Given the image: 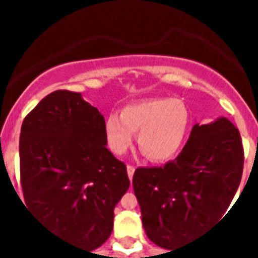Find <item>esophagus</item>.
I'll return each mask as SVG.
<instances>
[{"instance_id": "esophagus-1", "label": "esophagus", "mask_w": 258, "mask_h": 258, "mask_svg": "<svg viewBox=\"0 0 258 258\" xmlns=\"http://www.w3.org/2000/svg\"><path fill=\"white\" fill-rule=\"evenodd\" d=\"M126 170H127V175H129V178H133V174H134V170H136V166L134 165H127L126 166Z\"/></svg>"}]
</instances>
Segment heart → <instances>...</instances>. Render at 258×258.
Segmentation results:
<instances>
[{
    "label": "heart",
    "mask_w": 258,
    "mask_h": 258,
    "mask_svg": "<svg viewBox=\"0 0 258 258\" xmlns=\"http://www.w3.org/2000/svg\"><path fill=\"white\" fill-rule=\"evenodd\" d=\"M190 124L186 104L175 98H154L125 106L120 116L109 115L104 133L107 145L115 155L131 147L138 133V146L149 160H172L183 146Z\"/></svg>",
    "instance_id": "obj_1"
}]
</instances>
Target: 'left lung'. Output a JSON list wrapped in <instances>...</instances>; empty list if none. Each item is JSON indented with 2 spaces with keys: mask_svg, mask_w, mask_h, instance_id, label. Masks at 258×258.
Returning a JSON list of instances; mask_svg holds the SVG:
<instances>
[{
  "mask_svg": "<svg viewBox=\"0 0 258 258\" xmlns=\"http://www.w3.org/2000/svg\"><path fill=\"white\" fill-rule=\"evenodd\" d=\"M243 165L238 127L220 117L212 124L194 125L173 161L138 168L133 187L150 240L172 252L209 229L235 197Z\"/></svg>",
  "mask_w": 258,
  "mask_h": 258,
  "instance_id": "1",
  "label": "left lung"
}]
</instances>
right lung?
<instances>
[{
  "instance_id": "obj_1",
  "label": "right lung",
  "mask_w": 258,
  "mask_h": 258,
  "mask_svg": "<svg viewBox=\"0 0 258 258\" xmlns=\"http://www.w3.org/2000/svg\"><path fill=\"white\" fill-rule=\"evenodd\" d=\"M103 115L80 93L56 90L26 116L20 183L33 213L84 250L111 235L113 209L129 188L126 165L107 150Z\"/></svg>"
}]
</instances>
